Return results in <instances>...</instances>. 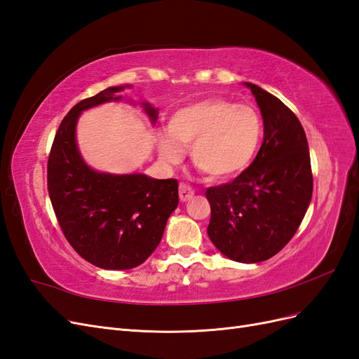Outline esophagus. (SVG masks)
<instances>
[{"mask_svg":"<svg viewBox=\"0 0 359 359\" xmlns=\"http://www.w3.org/2000/svg\"><path fill=\"white\" fill-rule=\"evenodd\" d=\"M180 201L181 202H187V201H190L191 198H193V194H194V190L190 187V186H187V184H184V182H181L180 184Z\"/></svg>","mask_w":359,"mask_h":359,"instance_id":"34e87169","label":"esophagus"}]
</instances>
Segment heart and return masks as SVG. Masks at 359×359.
<instances>
[{
  "instance_id": "1",
  "label": "heart",
  "mask_w": 359,
  "mask_h": 359,
  "mask_svg": "<svg viewBox=\"0 0 359 359\" xmlns=\"http://www.w3.org/2000/svg\"><path fill=\"white\" fill-rule=\"evenodd\" d=\"M264 137V121L252 106L224 99H203L172 114L168 130L157 136L163 161L178 165L184 147L191 160L211 180L236 178L252 165Z\"/></svg>"
}]
</instances>
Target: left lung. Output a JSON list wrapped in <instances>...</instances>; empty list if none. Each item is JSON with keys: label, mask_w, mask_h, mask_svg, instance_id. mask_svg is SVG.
Returning a JSON list of instances; mask_svg holds the SVG:
<instances>
[{"label": "left lung", "mask_w": 359, "mask_h": 359, "mask_svg": "<svg viewBox=\"0 0 359 359\" xmlns=\"http://www.w3.org/2000/svg\"><path fill=\"white\" fill-rule=\"evenodd\" d=\"M264 118V142L241 175L210 187L208 236L235 262L273 257L295 235L307 212L313 175L306 132L289 107L260 86L244 82Z\"/></svg>", "instance_id": "8db88e82"}]
</instances>
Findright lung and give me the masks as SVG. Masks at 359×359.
<instances>
[{"instance_id":"add662e5","label":"right lung","mask_w":359,"mask_h":359,"mask_svg":"<svg viewBox=\"0 0 359 359\" xmlns=\"http://www.w3.org/2000/svg\"><path fill=\"white\" fill-rule=\"evenodd\" d=\"M130 85L109 86L73 106L53 139L48 161V190L57 220L70 245L103 269H132L144 264L161 241L170 214L178 206V181L145 173L94 170L76 142L81 114L94 106L123 100ZM151 123L158 109L142 103Z\"/></svg>"}]
</instances>
